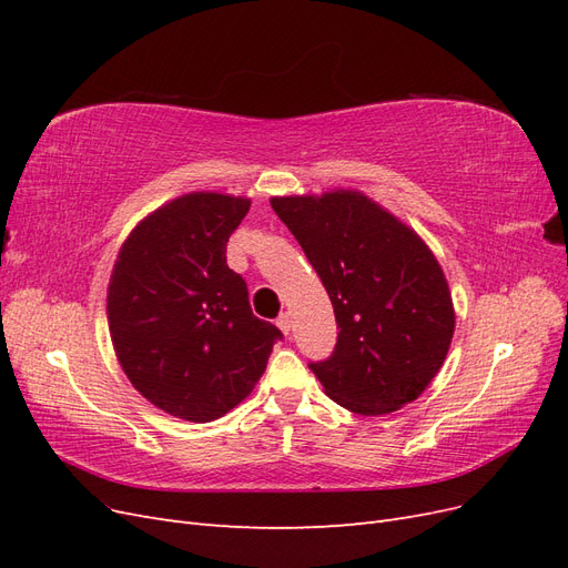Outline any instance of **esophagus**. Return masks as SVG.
<instances>
[{
    "label": "esophagus",
    "mask_w": 568,
    "mask_h": 568,
    "mask_svg": "<svg viewBox=\"0 0 568 568\" xmlns=\"http://www.w3.org/2000/svg\"><path fill=\"white\" fill-rule=\"evenodd\" d=\"M277 326H280V329H282L284 334H288V332H291V315H288V313H282V315L277 317Z\"/></svg>",
    "instance_id": "esophagus-1"
}]
</instances>
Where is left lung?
<instances>
[{"label": "left lung", "mask_w": 568, "mask_h": 568, "mask_svg": "<svg viewBox=\"0 0 568 568\" xmlns=\"http://www.w3.org/2000/svg\"><path fill=\"white\" fill-rule=\"evenodd\" d=\"M329 294L338 341L311 363L334 403L388 415L417 400L448 357L455 307L424 239L355 189L272 196Z\"/></svg>", "instance_id": "left-lung-1"}]
</instances>
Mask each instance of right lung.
Returning a JSON list of instances; mask_svg holds the SVG:
<instances>
[{
    "label": "right lung",
    "mask_w": 568,
    "mask_h": 568,
    "mask_svg": "<svg viewBox=\"0 0 568 568\" xmlns=\"http://www.w3.org/2000/svg\"><path fill=\"white\" fill-rule=\"evenodd\" d=\"M251 199L192 192L163 203L120 246L106 315L113 351L144 398L184 422H213L261 379L277 326L257 320L227 242Z\"/></svg>",
    "instance_id": "obj_1"
}]
</instances>
